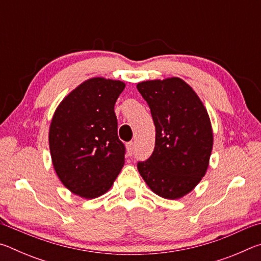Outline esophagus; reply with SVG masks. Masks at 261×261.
<instances>
[{"mask_svg": "<svg viewBox=\"0 0 261 261\" xmlns=\"http://www.w3.org/2000/svg\"><path fill=\"white\" fill-rule=\"evenodd\" d=\"M127 152H129L130 155H132L135 152V143L134 141H130L129 144H127Z\"/></svg>", "mask_w": 261, "mask_h": 261, "instance_id": "esophagus-1", "label": "esophagus"}]
</instances>
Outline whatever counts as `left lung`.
<instances>
[{"label": "left lung", "instance_id": "left-lung-1", "mask_svg": "<svg viewBox=\"0 0 261 261\" xmlns=\"http://www.w3.org/2000/svg\"><path fill=\"white\" fill-rule=\"evenodd\" d=\"M155 125V146L137 163L139 174L159 196L178 199L200 182L208 167L213 132L204 105L180 78L137 85Z\"/></svg>", "mask_w": 261, "mask_h": 261}]
</instances>
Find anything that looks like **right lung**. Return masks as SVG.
I'll use <instances>...</instances> for the list:
<instances>
[{
    "instance_id": "add662e5",
    "label": "right lung",
    "mask_w": 261,
    "mask_h": 261,
    "mask_svg": "<svg viewBox=\"0 0 261 261\" xmlns=\"http://www.w3.org/2000/svg\"><path fill=\"white\" fill-rule=\"evenodd\" d=\"M120 81L92 78L60 103L49 129L53 165L61 182L86 199L112 188L124 165L125 146L117 135Z\"/></svg>"
}]
</instances>
